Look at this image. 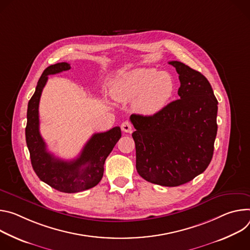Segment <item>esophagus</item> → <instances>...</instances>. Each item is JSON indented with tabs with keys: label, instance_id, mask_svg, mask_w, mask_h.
I'll use <instances>...</instances> for the list:
<instances>
[{
	"label": "esophagus",
	"instance_id": "1",
	"mask_svg": "<svg viewBox=\"0 0 250 250\" xmlns=\"http://www.w3.org/2000/svg\"><path fill=\"white\" fill-rule=\"evenodd\" d=\"M121 129H122V131H124L126 133H130L132 131V125L130 122L125 121L121 124Z\"/></svg>",
	"mask_w": 250,
	"mask_h": 250
}]
</instances>
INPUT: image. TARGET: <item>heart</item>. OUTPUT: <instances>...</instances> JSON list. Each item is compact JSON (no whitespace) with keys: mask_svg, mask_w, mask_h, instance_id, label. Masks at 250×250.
<instances>
[{"mask_svg":"<svg viewBox=\"0 0 250 250\" xmlns=\"http://www.w3.org/2000/svg\"><path fill=\"white\" fill-rule=\"evenodd\" d=\"M175 90V82L167 72L155 68H136L120 74L111 94L118 102L133 100V109L142 115H154L168 103Z\"/></svg>","mask_w":250,"mask_h":250,"instance_id":"b5f03b06","label":"heart"}]
</instances>
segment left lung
<instances>
[{"label":"left lung","mask_w":250,"mask_h":250,"mask_svg":"<svg viewBox=\"0 0 250 250\" xmlns=\"http://www.w3.org/2000/svg\"><path fill=\"white\" fill-rule=\"evenodd\" d=\"M181 82L180 99L151 116L132 114L136 169L164 187L184 185L204 173L213 155L217 100L208 80L181 62H169Z\"/></svg>","instance_id":"left-lung-1"}]
</instances>
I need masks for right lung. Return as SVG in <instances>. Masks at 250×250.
Returning <instances> with one entry per match:
<instances>
[{
    "instance_id": "obj_1",
    "label": "right lung",
    "mask_w": 250,
    "mask_h": 250,
    "mask_svg": "<svg viewBox=\"0 0 250 250\" xmlns=\"http://www.w3.org/2000/svg\"><path fill=\"white\" fill-rule=\"evenodd\" d=\"M70 69L67 62L49 65L38 81L36 91L27 104L25 141L30 151L33 169L37 176L51 188L62 192H78L95 187L102 179L104 163L121 138L120 127L95 133L72 161L55 158L46 149L40 133L39 104L47 76Z\"/></svg>"
}]
</instances>
